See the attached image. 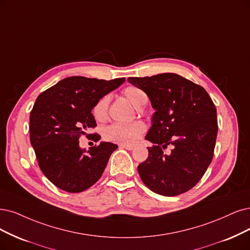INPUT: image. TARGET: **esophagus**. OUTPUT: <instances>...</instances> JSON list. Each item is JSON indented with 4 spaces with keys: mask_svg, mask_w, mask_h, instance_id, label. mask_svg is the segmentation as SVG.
<instances>
[{
    "mask_svg": "<svg viewBox=\"0 0 250 250\" xmlns=\"http://www.w3.org/2000/svg\"><path fill=\"white\" fill-rule=\"evenodd\" d=\"M120 148H125V149H127V150H133L134 149V146L133 145H125V144H122L119 145Z\"/></svg>",
    "mask_w": 250,
    "mask_h": 250,
    "instance_id": "1",
    "label": "esophagus"
}]
</instances>
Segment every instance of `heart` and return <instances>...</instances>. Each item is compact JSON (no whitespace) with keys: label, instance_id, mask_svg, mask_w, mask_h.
Here are the masks:
<instances>
[{"label":"heart","instance_id":"1","mask_svg":"<svg viewBox=\"0 0 250 250\" xmlns=\"http://www.w3.org/2000/svg\"><path fill=\"white\" fill-rule=\"evenodd\" d=\"M124 95L135 107H141L147 102L146 94L139 87L128 86L125 88ZM109 102V96H103L97 101V103L92 108V115L97 122L103 123L107 119ZM144 132L145 125L141 122H134L130 124L115 123L104 128L103 137L109 142L132 145L140 139Z\"/></svg>","mask_w":250,"mask_h":250}]
</instances>
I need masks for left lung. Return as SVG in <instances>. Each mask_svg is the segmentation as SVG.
<instances>
[{"instance_id": "left-lung-1", "label": "left lung", "mask_w": 250, "mask_h": 250, "mask_svg": "<svg viewBox=\"0 0 250 250\" xmlns=\"http://www.w3.org/2000/svg\"><path fill=\"white\" fill-rule=\"evenodd\" d=\"M148 96L155 112L145 139L148 158L138 166L145 186L159 195L178 196L192 188L210 165L217 136L216 108L202 86L178 74L128 77ZM173 145L170 155L162 149Z\"/></svg>"}]
</instances>
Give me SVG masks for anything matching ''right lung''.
Segmentation results:
<instances>
[{
	"instance_id": "add662e5",
	"label": "right lung",
	"mask_w": 250,
	"mask_h": 250,
	"mask_svg": "<svg viewBox=\"0 0 250 250\" xmlns=\"http://www.w3.org/2000/svg\"><path fill=\"white\" fill-rule=\"evenodd\" d=\"M125 80L72 76L37 98L30 115L31 144L41 171L55 187L80 192L102 176L117 145L101 142L86 151L78 140L87 128L97 125L91 113L97 101Z\"/></svg>"
}]
</instances>
